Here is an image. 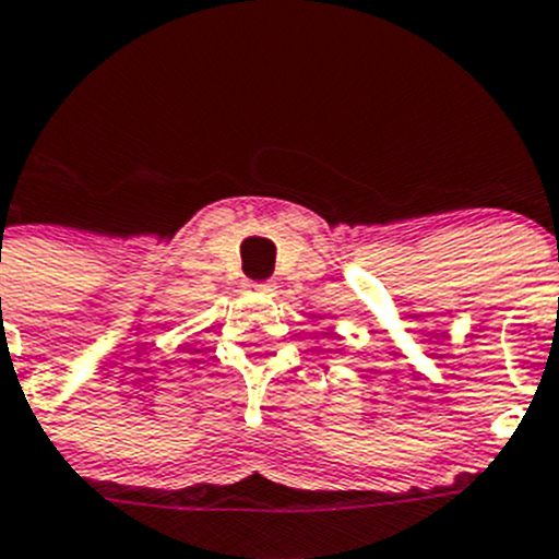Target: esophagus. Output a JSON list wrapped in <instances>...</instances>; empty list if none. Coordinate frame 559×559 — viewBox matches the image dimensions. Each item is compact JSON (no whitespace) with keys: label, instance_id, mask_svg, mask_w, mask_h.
I'll return each instance as SVG.
<instances>
[{"label":"esophagus","instance_id":"34e87169","mask_svg":"<svg viewBox=\"0 0 559 559\" xmlns=\"http://www.w3.org/2000/svg\"><path fill=\"white\" fill-rule=\"evenodd\" d=\"M250 292H253V295H264V298H273V286L270 284H250Z\"/></svg>","mask_w":559,"mask_h":559}]
</instances>
